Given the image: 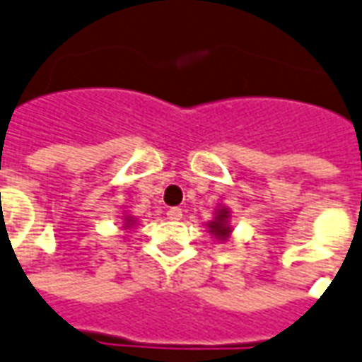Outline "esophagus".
Returning <instances> with one entry per match:
<instances>
[{"label": "esophagus", "instance_id": "esophagus-1", "mask_svg": "<svg viewBox=\"0 0 362 362\" xmlns=\"http://www.w3.org/2000/svg\"><path fill=\"white\" fill-rule=\"evenodd\" d=\"M166 215H168V219L179 221V219H181V217H183V211H181L179 207H170Z\"/></svg>", "mask_w": 362, "mask_h": 362}]
</instances>
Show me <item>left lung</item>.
<instances>
[{"label": "left lung", "mask_w": 362, "mask_h": 362, "mask_svg": "<svg viewBox=\"0 0 362 362\" xmlns=\"http://www.w3.org/2000/svg\"><path fill=\"white\" fill-rule=\"evenodd\" d=\"M228 217H230V211H228L226 207H221L219 211H217V217H215L211 223H207L209 232H211L217 240H226V238L230 236L232 230L230 225H228Z\"/></svg>", "instance_id": "obj_1"}]
</instances>
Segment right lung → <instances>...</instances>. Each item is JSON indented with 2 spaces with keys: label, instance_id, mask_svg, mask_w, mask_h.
<instances>
[{
  "label": "right lung",
  "instance_id": "right-lung-1",
  "mask_svg": "<svg viewBox=\"0 0 362 362\" xmlns=\"http://www.w3.org/2000/svg\"><path fill=\"white\" fill-rule=\"evenodd\" d=\"M130 225H134V217H124V228Z\"/></svg>",
  "mask_w": 362,
  "mask_h": 362
}]
</instances>
